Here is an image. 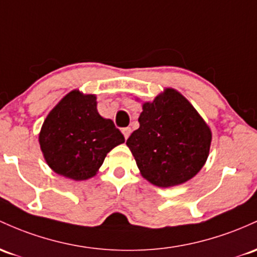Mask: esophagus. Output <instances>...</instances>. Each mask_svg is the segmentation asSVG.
Wrapping results in <instances>:
<instances>
[{
	"instance_id": "esophagus-1",
	"label": "esophagus",
	"mask_w": 257,
	"mask_h": 257,
	"mask_svg": "<svg viewBox=\"0 0 257 257\" xmlns=\"http://www.w3.org/2000/svg\"><path fill=\"white\" fill-rule=\"evenodd\" d=\"M122 133H123L124 138H125V140H126L129 138V135H131V133H132V129L129 128V126H126V128L122 129Z\"/></svg>"
}]
</instances>
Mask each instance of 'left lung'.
<instances>
[{
	"label": "left lung",
	"instance_id": "obj_1",
	"mask_svg": "<svg viewBox=\"0 0 257 257\" xmlns=\"http://www.w3.org/2000/svg\"><path fill=\"white\" fill-rule=\"evenodd\" d=\"M139 123L126 145L151 184H183L205 165L212 139L210 126L177 90L167 87L152 102L144 103Z\"/></svg>",
	"mask_w": 257,
	"mask_h": 257
}]
</instances>
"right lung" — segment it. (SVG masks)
<instances>
[{
    "instance_id": "right-lung-1",
    "label": "right lung",
    "mask_w": 257,
    "mask_h": 257,
    "mask_svg": "<svg viewBox=\"0 0 257 257\" xmlns=\"http://www.w3.org/2000/svg\"><path fill=\"white\" fill-rule=\"evenodd\" d=\"M96 96L79 90L67 94L47 114L39 143L53 172L73 180H86L97 173L106 155L124 137L111 119L101 117Z\"/></svg>"
}]
</instances>
